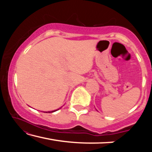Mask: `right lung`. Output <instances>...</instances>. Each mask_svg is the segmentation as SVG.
Wrapping results in <instances>:
<instances>
[{"mask_svg":"<svg viewBox=\"0 0 152 152\" xmlns=\"http://www.w3.org/2000/svg\"><path fill=\"white\" fill-rule=\"evenodd\" d=\"M59 110V109H58ZM57 110H52V111H49V112H43V113H53V112H55Z\"/></svg>","mask_w":152,"mask_h":152,"instance_id":"1","label":"right lung"}]
</instances>
